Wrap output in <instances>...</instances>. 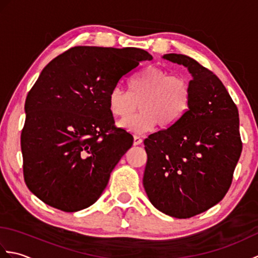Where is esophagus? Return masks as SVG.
<instances>
[{
  "label": "esophagus",
  "mask_w": 258,
  "mask_h": 258,
  "mask_svg": "<svg viewBox=\"0 0 258 258\" xmlns=\"http://www.w3.org/2000/svg\"><path fill=\"white\" fill-rule=\"evenodd\" d=\"M142 142H143V140H142L141 136H138V135L134 136V145H140L142 144Z\"/></svg>",
  "instance_id": "esophagus-1"
}]
</instances>
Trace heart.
<instances>
[{"label": "heart", "mask_w": 258, "mask_h": 258, "mask_svg": "<svg viewBox=\"0 0 258 258\" xmlns=\"http://www.w3.org/2000/svg\"><path fill=\"white\" fill-rule=\"evenodd\" d=\"M128 93L116 86L107 97L108 109L114 117L125 118L136 106L140 111L119 123L132 133L142 134L153 130L156 124L161 130L173 128L190 105L191 87L184 76L169 75L157 67H147L130 79Z\"/></svg>", "instance_id": "heart-1"}]
</instances>
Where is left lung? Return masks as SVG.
Instances as JSON below:
<instances>
[{
  "instance_id": "obj_1",
  "label": "left lung",
  "mask_w": 258,
  "mask_h": 258,
  "mask_svg": "<svg viewBox=\"0 0 258 258\" xmlns=\"http://www.w3.org/2000/svg\"><path fill=\"white\" fill-rule=\"evenodd\" d=\"M164 58L183 64L193 75L190 105L173 128L144 141L143 185L158 211L189 218L216 205L231 187L243 149L238 109L211 70L183 54Z\"/></svg>"
}]
</instances>
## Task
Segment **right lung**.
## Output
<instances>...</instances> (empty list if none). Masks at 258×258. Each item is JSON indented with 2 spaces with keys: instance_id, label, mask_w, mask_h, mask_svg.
<instances>
[{
  "instance_id": "1",
  "label": "right lung",
  "mask_w": 258,
  "mask_h": 258,
  "mask_svg": "<svg viewBox=\"0 0 258 258\" xmlns=\"http://www.w3.org/2000/svg\"><path fill=\"white\" fill-rule=\"evenodd\" d=\"M147 59L135 47L74 46L42 71L26 96L21 133L25 184L42 202L72 213L100 199L133 145L115 126L108 94Z\"/></svg>"
}]
</instances>
